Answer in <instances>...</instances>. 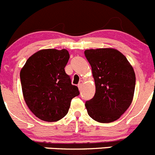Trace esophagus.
Masks as SVG:
<instances>
[{
    "label": "esophagus",
    "instance_id": "obj_1",
    "mask_svg": "<svg viewBox=\"0 0 155 155\" xmlns=\"http://www.w3.org/2000/svg\"><path fill=\"white\" fill-rule=\"evenodd\" d=\"M82 84H83V81H79V84H78V87L79 90L81 89Z\"/></svg>",
    "mask_w": 155,
    "mask_h": 155
}]
</instances>
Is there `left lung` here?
Returning a JSON list of instances; mask_svg holds the SVG:
<instances>
[{
    "instance_id": "1",
    "label": "left lung",
    "mask_w": 155,
    "mask_h": 155,
    "mask_svg": "<svg viewBox=\"0 0 155 155\" xmlns=\"http://www.w3.org/2000/svg\"><path fill=\"white\" fill-rule=\"evenodd\" d=\"M96 86L94 98L85 104L94 120L109 123L117 120L132 102L135 74L124 54L113 48L87 49Z\"/></svg>"
}]
</instances>
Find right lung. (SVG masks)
I'll return each mask as SVG.
<instances>
[{
  "label": "right lung",
  "mask_w": 155,
  "mask_h": 155,
  "mask_svg": "<svg viewBox=\"0 0 155 155\" xmlns=\"http://www.w3.org/2000/svg\"><path fill=\"white\" fill-rule=\"evenodd\" d=\"M69 57L66 49H41L32 54L21 68L24 101L41 120L56 122L62 119L72 99L80 94L64 71Z\"/></svg>",
  "instance_id": "1"
}]
</instances>
